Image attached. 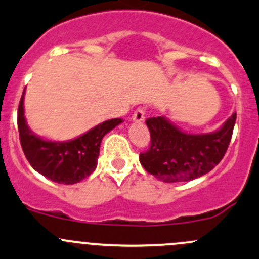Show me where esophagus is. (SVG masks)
Listing matches in <instances>:
<instances>
[{"label": "esophagus", "mask_w": 259, "mask_h": 259, "mask_svg": "<svg viewBox=\"0 0 259 259\" xmlns=\"http://www.w3.org/2000/svg\"><path fill=\"white\" fill-rule=\"evenodd\" d=\"M145 119V111L144 109H138L135 110V112L133 114V121L135 122H143Z\"/></svg>", "instance_id": "esophagus-1"}]
</instances>
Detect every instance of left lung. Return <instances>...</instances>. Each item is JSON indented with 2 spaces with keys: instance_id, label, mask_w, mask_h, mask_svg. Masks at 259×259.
Wrapping results in <instances>:
<instances>
[{
  "instance_id": "8db88e82",
  "label": "left lung",
  "mask_w": 259,
  "mask_h": 259,
  "mask_svg": "<svg viewBox=\"0 0 259 259\" xmlns=\"http://www.w3.org/2000/svg\"><path fill=\"white\" fill-rule=\"evenodd\" d=\"M233 114L217 132L191 134L164 116L147 119L150 147L139 160L148 173L163 182H186L209 173L224 157L235 125Z\"/></svg>"
}]
</instances>
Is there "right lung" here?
I'll use <instances>...</instances> for the list:
<instances>
[{
	"label": "right lung",
	"instance_id": "right-lung-1",
	"mask_svg": "<svg viewBox=\"0 0 259 259\" xmlns=\"http://www.w3.org/2000/svg\"><path fill=\"white\" fill-rule=\"evenodd\" d=\"M24 95L25 90L17 111V126L22 150L31 167L53 182L63 185H73L89 177L96 169L102 138L121 124L122 120H106L76 139L67 142L45 140L27 126Z\"/></svg>",
	"mask_w": 259,
	"mask_h": 259
}]
</instances>
